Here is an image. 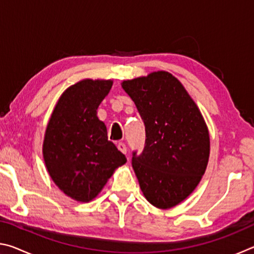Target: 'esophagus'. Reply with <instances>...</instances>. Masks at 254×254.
<instances>
[{
    "instance_id": "1",
    "label": "esophagus",
    "mask_w": 254,
    "mask_h": 254,
    "mask_svg": "<svg viewBox=\"0 0 254 254\" xmlns=\"http://www.w3.org/2000/svg\"><path fill=\"white\" fill-rule=\"evenodd\" d=\"M118 149L120 150V151H121L122 153H124V154H127V145L124 144L123 142H120V143H118Z\"/></svg>"
}]
</instances>
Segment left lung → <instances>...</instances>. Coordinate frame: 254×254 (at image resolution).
<instances>
[{"instance_id":"obj_1","label":"left lung","mask_w":254,"mask_h":254,"mask_svg":"<svg viewBox=\"0 0 254 254\" xmlns=\"http://www.w3.org/2000/svg\"><path fill=\"white\" fill-rule=\"evenodd\" d=\"M145 127L144 149L133 152L132 167L150 204L167 209L194 191L209 158L203 115L183 84L168 71L124 80Z\"/></svg>"}]
</instances>
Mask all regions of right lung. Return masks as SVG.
Listing matches in <instances>:
<instances>
[{
    "instance_id": "add662e5",
    "label": "right lung",
    "mask_w": 254,
    "mask_h": 254,
    "mask_svg": "<svg viewBox=\"0 0 254 254\" xmlns=\"http://www.w3.org/2000/svg\"><path fill=\"white\" fill-rule=\"evenodd\" d=\"M112 85L111 79L71 85L60 96L46 128L42 154L47 170L60 190L81 203L95 198L114 170L127 162L97 118Z\"/></svg>"
}]
</instances>
